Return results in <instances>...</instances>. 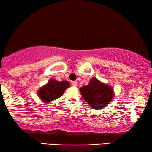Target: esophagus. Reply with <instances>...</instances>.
Returning <instances> with one entry per match:
<instances>
[{
  "label": "esophagus",
  "instance_id": "esophagus-1",
  "mask_svg": "<svg viewBox=\"0 0 152 152\" xmlns=\"http://www.w3.org/2000/svg\"><path fill=\"white\" fill-rule=\"evenodd\" d=\"M71 84H72V86H77V82H75V81H73V82H71Z\"/></svg>",
  "mask_w": 152,
  "mask_h": 152
}]
</instances>
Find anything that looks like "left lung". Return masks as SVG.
<instances>
[{"label": "left lung", "instance_id": "obj_1", "mask_svg": "<svg viewBox=\"0 0 152 152\" xmlns=\"http://www.w3.org/2000/svg\"><path fill=\"white\" fill-rule=\"evenodd\" d=\"M84 100L91 108L100 109L108 105L113 98V89L93 77L87 86L80 88Z\"/></svg>", "mask_w": 152, "mask_h": 152}]
</instances>
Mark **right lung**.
<instances>
[{
    "mask_svg": "<svg viewBox=\"0 0 152 152\" xmlns=\"http://www.w3.org/2000/svg\"><path fill=\"white\" fill-rule=\"evenodd\" d=\"M69 86L70 84L67 81L58 82L55 80H50L46 85L39 89L38 95L41 100L48 103L61 97L64 91Z\"/></svg>",
    "mask_w": 152,
    "mask_h": 152,
    "instance_id": "obj_1",
    "label": "right lung"
}]
</instances>
